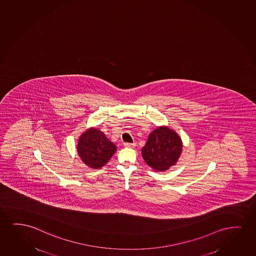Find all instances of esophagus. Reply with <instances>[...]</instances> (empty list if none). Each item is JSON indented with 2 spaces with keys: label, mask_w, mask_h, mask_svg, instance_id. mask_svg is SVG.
Wrapping results in <instances>:
<instances>
[{
  "label": "esophagus",
  "mask_w": 256,
  "mask_h": 256,
  "mask_svg": "<svg viewBox=\"0 0 256 256\" xmlns=\"http://www.w3.org/2000/svg\"><path fill=\"white\" fill-rule=\"evenodd\" d=\"M124 147L130 148H133L136 147V144H128V142H125V144H124Z\"/></svg>",
  "instance_id": "34e87169"
}]
</instances>
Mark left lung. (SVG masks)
<instances>
[{
	"instance_id": "left-lung-1",
	"label": "left lung",
	"mask_w": 256,
	"mask_h": 256,
	"mask_svg": "<svg viewBox=\"0 0 256 256\" xmlns=\"http://www.w3.org/2000/svg\"><path fill=\"white\" fill-rule=\"evenodd\" d=\"M182 150L178 134L168 126H158L142 148L144 161L156 172H165L176 164Z\"/></svg>"
}]
</instances>
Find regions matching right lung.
<instances>
[{"instance_id":"add662e5","label":"right lung","mask_w":256,"mask_h":256,"mask_svg":"<svg viewBox=\"0 0 256 256\" xmlns=\"http://www.w3.org/2000/svg\"><path fill=\"white\" fill-rule=\"evenodd\" d=\"M77 150L84 164L96 170L108 164L117 148L100 130L90 128L80 136Z\"/></svg>"}]
</instances>
